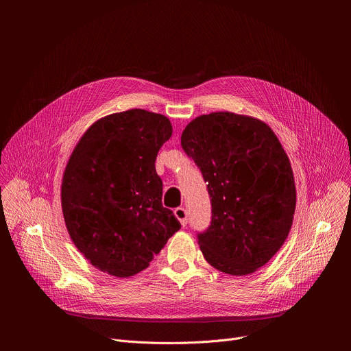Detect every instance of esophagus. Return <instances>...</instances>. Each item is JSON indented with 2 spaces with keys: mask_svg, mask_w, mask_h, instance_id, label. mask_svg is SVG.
<instances>
[{
  "mask_svg": "<svg viewBox=\"0 0 351 351\" xmlns=\"http://www.w3.org/2000/svg\"><path fill=\"white\" fill-rule=\"evenodd\" d=\"M175 217L180 221V223L183 225V226H186L187 225V222H189V215H187V211H186V208H183V207H178V208H175Z\"/></svg>",
  "mask_w": 351,
  "mask_h": 351,
  "instance_id": "34e87169",
  "label": "esophagus"
}]
</instances>
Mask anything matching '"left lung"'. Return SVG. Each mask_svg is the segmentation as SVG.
<instances>
[{"label": "left lung", "mask_w": 351, "mask_h": 351, "mask_svg": "<svg viewBox=\"0 0 351 351\" xmlns=\"http://www.w3.org/2000/svg\"><path fill=\"white\" fill-rule=\"evenodd\" d=\"M180 143L208 183L211 223L197 233L204 258L229 275L256 272L293 223L295 186L282 144L267 123L232 112L193 119Z\"/></svg>", "instance_id": "1"}]
</instances>
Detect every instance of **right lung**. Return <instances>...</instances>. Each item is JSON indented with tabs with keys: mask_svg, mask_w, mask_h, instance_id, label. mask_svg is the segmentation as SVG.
<instances>
[{
	"mask_svg": "<svg viewBox=\"0 0 351 351\" xmlns=\"http://www.w3.org/2000/svg\"><path fill=\"white\" fill-rule=\"evenodd\" d=\"M171 136L167 117L129 110L93 123L75 147L64 172L62 213L72 241L99 271L136 275L180 229L162 206L156 171Z\"/></svg>",
	"mask_w": 351,
	"mask_h": 351,
	"instance_id": "1",
	"label": "right lung"
}]
</instances>
